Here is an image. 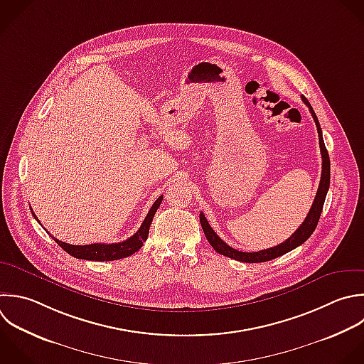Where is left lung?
<instances>
[{
    "label": "left lung",
    "instance_id": "obj_1",
    "mask_svg": "<svg viewBox=\"0 0 364 364\" xmlns=\"http://www.w3.org/2000/svg\"><path fill=\"white\" fill-rule=\"evenodd\" d=\"M301 101L307 105L313 119H314V124H316V128H317V134H318V145H320V154H321V176H320V183H318V189H317V193H316V198L313 200V205L306 216V219L303 220V223L296 229V232L289 237L286 239L283 243L274 246V247H270V249H264V250H259V252H240V250H236L233 247H230L229 245H226L216 233L215 230L210 228V225L208 223L205 215L200 212L199 215V219H200V225H202V229L205 232V236L208 239V242L210 243V246L220 255L223 256H228L230 259H235V260H239V262H246V263H259V262H267V260H272V259H276L290 250H293L294 247L300 246L301 243H304L310 235L314 232L316 226H317V222L320 219V213L323 210V205H324V199H326V195H327V191H328V185H330V159H328V154H327V149L324 146V141H323V135H321V128H320V124H318V119L310 105V102L301 95Z\"/></svg>",
    "mask_w": 364,
    "mask_h": 364
}]
</instances>
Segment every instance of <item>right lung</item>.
I'll use <instances>...</instances> for the list:
<instances>
[{
    "label": "right lung",
    "instance_id": "add662e5",
    "mask_svg": "<svg viewBox=\"0 0 364 364\" xmlns=\"http://www.w3.org/2000/svg\"><path fill=\"white\" fill-rule=\"evenodd\" d=\"M164 199V195H161L152 205V208L149 209L145 220L142 222L141 228L138 229V232L131 236L129 239L124 240V242H118V243H92V245H70L65 242H61L55 237H53L67 253H70L71 256L77 257V259H85V260H98V262H109V260H117V259H122V257H128L131 255H134L135 252H138L144 242L148 239V233H149V226L152 223V219L155 216V212L158 210L161 202ZM33 210V209H31ZM34 215V212H33ZM34 218L38 220V218L34 215Z\"/></svg>",
    "mask_w": 364,
    "mask_h": 364
}]
</instances>
